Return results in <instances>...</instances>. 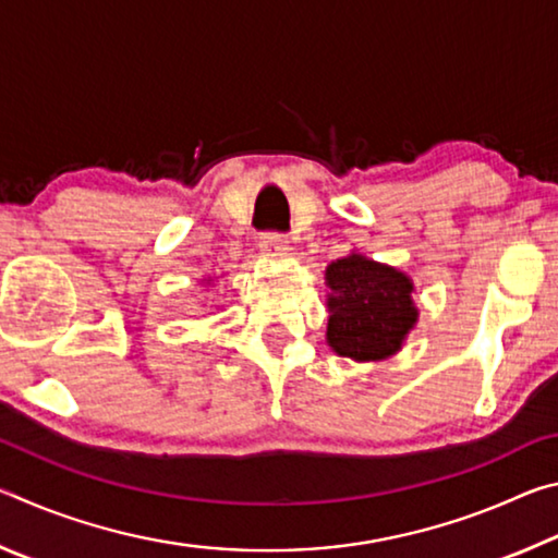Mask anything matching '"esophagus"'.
I'll list each match as a JSON object with an SVG mask.
<instances>
[{
    "label": "esophagus",
    "mask_w": 558,
    "mask_h": 558,
    "mask_svg": "<svg viewBox=\"0 0 558 558\" xmlns=\"http://www.w3.org/2000/svg\"><path fill=\"white\" fill-rule=\"evenodd\" d=\"M260 251L270 258H282L290 251L288 239L282 233H266L260 239Z\"/></svg>",
    "instance_id": "obj_1"
}]
</instances>
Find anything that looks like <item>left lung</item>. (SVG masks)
<instances>
[{
	"instance_id": "1",
	"label": "left lung",
	"mask_w": 558,
	"mask_h": 558,
	"mask_svg": "<svg viewBox=\"0 0 558 558\" xmlns=\"http://www.w3.org/2000/svg\"><path fill=\"white\" fill-rule=\"evenodd\" d=\"M327 344L354 362H379L396 354L418 319L413 280L362 253L329 263Z\"/></svg>"
}]
</instances>
